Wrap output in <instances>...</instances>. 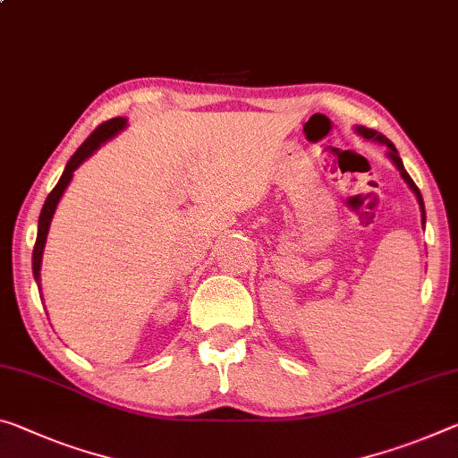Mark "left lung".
<instances>
[{
    "label": "left lung",
    "instance_id": "left-lung-1",
    "mask_svg": "<svg viewBox=\"0 0 458 458\" xmlns=\"http://www.w3.org/2000/svg\"><path fill=\"white\" fill-rule=\"evenodd\" d=\"M354 132H357L359 136L365 138V140H373V142H379V144H383V147H387V157H389V161L397 166L399 175H402V179L405 181V183H408V187H410V190L413 191V195H416L418 206H420V212H422V226H424V224H426V209H424L422 193H420V190L416 187V183H413L411 177L408 175V171L403 169V163H402V158H399V152H397V148L394 147V142H391L389 138L383 136L381 132H377V130L365 128V126H354Z\"/></svg>",
    "mask_w": 458,
    "mask_h": 458
}]
</instances>
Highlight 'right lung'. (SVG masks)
<instances>
[{
    "mask_svg": "<svg viewBox=\"0 0 458 458\" xmlns=\"http://www.w3.org/2000/svg\"><path fill=\"white\" fill-rule=\"evenodd\" d=\"M128 126L126 118H112L101 124L98 130H93L91 136L77 148L75 155L71 157V161L64 166L63 175L59 179V183L55 185V190L48 193V198L42 206V212L38 217V234H36V244H34V252H32V273H34V281L38 283L40 287V267H42V255H45V246H47V236L50 230V222H53V216L56 212V206L63 198V193L67 191V187L72 179V173H75L79 166H81L87 158H89L93 152H96L99 147H104L107 140H112L115 134H120L122 130Z\"/></svg>",
    "mask_w": 458,
    "mask_h": 458,
    "instance_id": "right-lung-1",
    "label": "right lung"
}]
</instances>
